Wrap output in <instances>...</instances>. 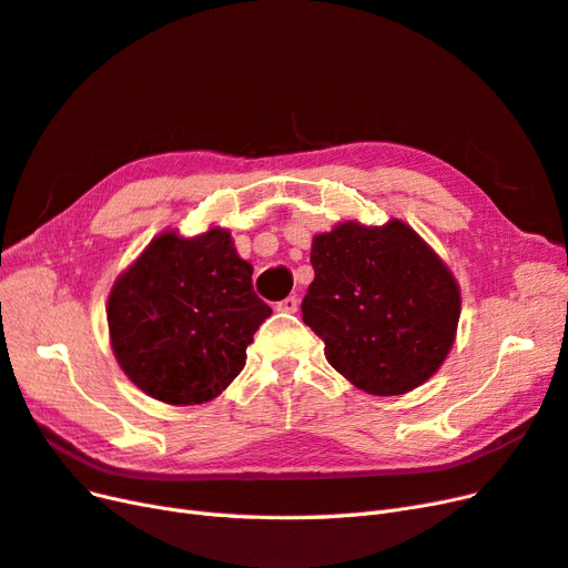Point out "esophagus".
Here are the masks:
<instances>
[{
    "instance_id": "34e87169",
    "label": "esophagus",
    "mask_w": 568,
    "mask_h": 568,
    "mask_svg": "<svg viewBox=\"0 0 568 568\" xmlns=\"http://www.w3.org/2000/svg\"><path fill=\"white\" fill-rule=\"evenodd\" d=\"M277 311L280 313H296L298 311V298L296 296H286L277 303Z\"/></svg>"
}]
</instances>
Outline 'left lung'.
<instances>
[{"mask_svg": "<svg viewBox=\"0 0 568 568\" xmlns=\"http://www.w3.org/2000/svg\"><path fill=\"white\" fill-rule=\"evenodd\" d=\"M315 280L303 322L329 365L372 395L417 388L450 353L459 288L450 270L405 222H343L313 239Z\"/></svg>", "mask_w": 568, "mask_h": 568, "instance_id": "obj_1", "label": "left lung"}]
</instances>
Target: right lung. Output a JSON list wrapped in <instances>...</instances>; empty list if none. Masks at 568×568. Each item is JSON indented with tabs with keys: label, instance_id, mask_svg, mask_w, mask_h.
I'll use <instances>...</instances> for the list:
<instances>
[{
	"label": "right lung",
	"instance_id": "right-lung-1",
	"mask_svg": "<svg viewBox=\"0 0 568 568\" xmlns=\"http://www.w3.org/2000/svg\"><path fill=\"white\" fill-rule=\"evenodd\" d=\"M251 274L227 230L153 239L109 296L113 353L130 382L170 405L217 398L272 315Z\"/></svg>",
	"mask_w": 568,
	"mask_h": 568
}]
</instances>
